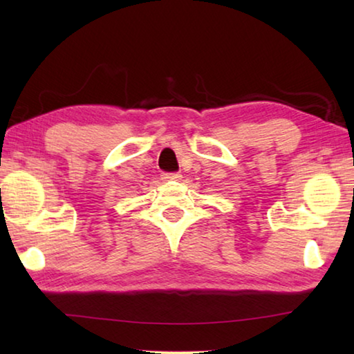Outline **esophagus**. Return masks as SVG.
Here are the masks:
<instances>
[{
	"label": "esophagus",
	"instance_id": "esophagus-1",
	"mask_svg": "<svg viewBox=\"0 0 354 354\" xmlns=\"http://www.w3.org/2000/svg\"><path fill=\"white\" fill-rule=\"evenodd\" d=\"M181 178V173H162V179H165V181H179Z\"/></svg>",
	"mask_w": 354,
	"mask_h": 354
}]
</instances>
